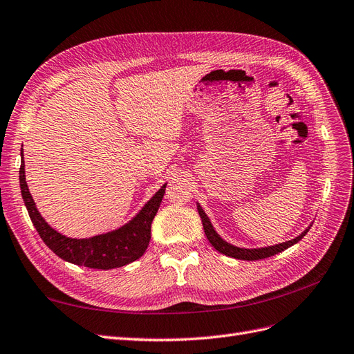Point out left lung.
Returning a JSON list of instances; mask_svg holds the SVG:
<instances>
[{
	"label": "left lung",
	"instance_id": "1",
	"mask_svg": "<svg viewBox=\"0 0 354 354\" xmlns=\"http://www.w3.org/2000/svg\"><path fill=\"white\" fill-rule=\"evenodd\" d=\"M197 210H198V215L201 218V222H203V228H205V234L209 240V243L214 246L218 252H221L222 255L230 257V258H236V259H243V261H257V259H262V258H268L272 257L276 254H280V252L286 250L288 248L297 245L298 241L304 237L308 230L311 228V224L302 231V233L288 241H283V243H279V245H272V246H264V248H239L236 245H231L228 243L227 240L222 239L216 230L212 225V222L209 219V216L206 215V212L201 209L200 203H197Z\"/></svg>",
	"mask_w": 354,
	"mask_h": 354
}]
</instances>
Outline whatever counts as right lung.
I'll return each instance as SVG.
<instances>
[{
    "mask_svg": "<svg viewBox=\"0 0 354 354\" xmlns=\"http://www.w3.org/2000/svg\"><path fill=\"white\" fill-rule=\"evenodd\" d=\"M20 156H22L20 157L22 163H20L19 170V183L29 218H31L39 237L59 258L75 266L111 270L124 267L145 254L151 239V222H153L161 200H163L166 184L160 187L144 207L124 225L88 239H73L60 234L53 227H50L48 222H46L38 212L26 184L24 153H20Z\"/></svg>",
    "mask_w": 354,
    "mask_h": 354,
    "instance_id": "add662e5",
    "label": "right lung"
}]
</instances>
